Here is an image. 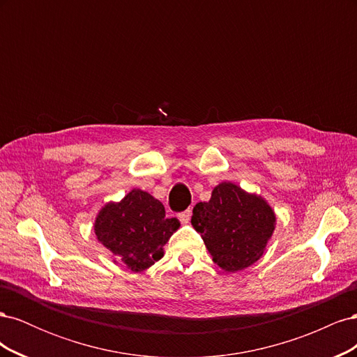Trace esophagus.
<instances>
[{
	"mask_svg": "<svg viewBox=\"0 0 357 357\" xmlns=\"http://www.w3.org/2000/svg\"><path fill=\"white\" fill-rule=\"evenodd\" d=\"M190 214H192V210H190V208H188V210H185V211L178 213V219H180V222H181V223H189V220H190Z\"/></svg>",
	"mask_w": 357,
	"mask_h": 357,
	"instance_id": "esophagus-1",
	"label": "esophagus"
}]
</instances>
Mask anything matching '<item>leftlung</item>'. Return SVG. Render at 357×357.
<instances>
[{"label": "left lung", "mask_w": 357, "mask_h": 357, "mask_svg": "<svg viewBox=\"0 0 357 357\" xmlns=\"http://www.w3.org/2000/svg\"><path fill=\"white\" fill-rule=\"evenodd\" d=\"M192 225L223 271L253 265L265 252L275 228V214L265 199L234 183L215 186L208 202L193 207Z\"/></svg>", "instance_id": "8db88e82"}]
</instances>
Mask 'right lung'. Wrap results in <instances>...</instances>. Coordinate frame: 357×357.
<instances>
[{
  "instance_id": "right-lung-1",
  "label": "right lung",
  "mask_w": 357,
  "mask_h": 357,
  "mask_svg": "<svg viewBox=\"0 0 357 357\" xmlns=\"http://www.w3.org/2000/svg\"><path fill=\"white\" fill-rule=\"evenodd\" d=\"M178 226L176 218H165L162 202L134 189L121 202L102 207L95 220V234L128 269L142 273L164 256L162 247Z\"/></svg>"
}]
</instances>
